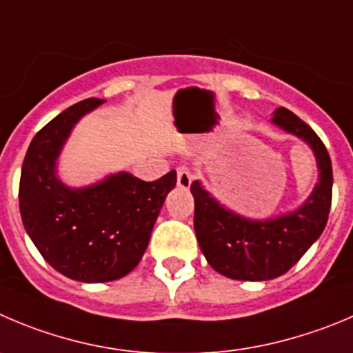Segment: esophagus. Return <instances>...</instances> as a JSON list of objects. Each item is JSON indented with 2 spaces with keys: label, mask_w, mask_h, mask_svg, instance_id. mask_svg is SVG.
<instances>
[{
  "label": "esophagus",
  "mask_w": 353,
  "mask_h": 353,
  "mask_svg": "<svg viewBox=\"0 0 353 353\" xmlns=\"http://www.w3.org/2000/svg\"><path fill=\"white\" fill-rule=\"evenodd\" d=\"M190 183H192V173H190L189 168L185 166H180L176 170V185L180 189H189Z\"/></svg>",
  "instance_id": "esophagus-1"
}]
</instances>
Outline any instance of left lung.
Returning a JSON list of instances; mask_svg holds the SVG:
<instances>
[{
  "instance_id": "1",
  "label": "left lung",
  "mask_w": 353,
  "mask_h": 353,
  "mask_svg": "<svg viewBox=\"0 0 353 353\" xmlns=\"http://www.w3.org/2000/svg\"><path fill=\"white\" fill-rule=\"evenodd\" d=\"M272 124L298 137L312 149L319 180L300 208L277 216L246 218L218 203L194 180V230L208 263L236 281H270L286 274L321 237L331 210L333 166L327 149L296 114L279 107Z\"/></svg>"
}]
</instances>
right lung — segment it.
<instances>
[{"instance_id":"add662e5","label":"right lung","mask_w":353,"mask_h":353,"mask_svg":"<svg viewBox=\"0 0 353 353\" xmlns=\"http://www.w3.org/2000/svg\"><path fill=\"white\" fill-rule=\"evenodd\" d=\"M105 100L74 103L39 130L22 164L20 216L41 256L69 279L109 283L142 260L168 192L176 185L171 170L154 182L119 171L88 187L65 185L57 161L83 116Z\"/></svg>"}]
</instances>
